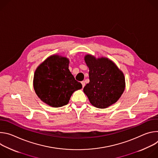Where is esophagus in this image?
I'll list each match as a JSON object with an SVG mask.
<instances>
[{
  "label": "esophagus",
  "instance_id": "esophagus-1",
  "mask_svg": "<svg viewBox=\"0 0 158 158\" xmlns=\"http://www.w3.org/2000/svg\"><path fill=\"white\" fill-rule=\"evenodd\" d=\"M81 84H82V88H84V87L85 86V82H84V81H82V82H81Z\"/></svg>",
  "mask_w": 158,
  "mask_h": 158
}]
</instances>
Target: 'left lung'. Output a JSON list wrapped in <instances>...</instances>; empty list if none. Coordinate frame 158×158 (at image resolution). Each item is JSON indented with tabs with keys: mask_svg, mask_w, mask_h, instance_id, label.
I'll list each match as a JSON object with an SVG mask.
<instances>
[{
	"mask_svg": "<svg viewBox=\"0 0 158 158\" xmlns=\"http://www.w3.org/2000/svg\"><path fill=\"white\" fill-rule=\"evenodd\" d=\"M84 60L89 70V82L84 87L83 91L89 102L100 109L116 103L126 87L122 71L107 57L96 58L91 54H86Z\"/></svg>",
	"mask_w": 158,
	"mask_h": 158,
	"instance_id": "1",
	"label": "left lung"
}]
</instances>
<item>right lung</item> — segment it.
Returning <instances> with one entry per match:
<instances>
[{"label": "right lung", "instance_id": "1", "mask_svg": "<svg viewBox=\"0 0 158 158\" xmlns=\"http://www.w3.org/2000/svg\"><path fill=\"white\" fill-rule=\"evenodd\" d=\"M69 59L54 54L44 60L35 71L33 85L44 103L59 107L68 104L73 93L82 88L69 69Z\"/></svg>", "mask_w": 158, "mask_h": 158}]
</instances>
